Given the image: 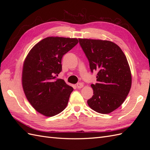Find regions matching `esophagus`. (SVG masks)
<instances>
[{"label": "esophagus", "instance_id": "34e87169", "mask_svg": "<svg viewBox=\"0 0 150 150\" xmlns=\"http://www.w3.org/2000/svg\"><path fill=\"white\" fill-rule=\"evenodd\" d=\"M83 86H84V84H83V83H79L77 84V85H76L77 88H78V89L82 88L83 87Z\"/></svg>", "mask_w": 150, "mask_h": 150}]
</instances>
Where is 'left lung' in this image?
Here are the masks:
<instances>
[{
	"instance_id": "left-lung-1",
	"label": "left lung",
	"mask_w": 150,
	"mask_h": 150,
	"mask_svg": "<svg viewBox=\"0 0 150 150\" xmlns=\"http://www.w3.org/2000/svg\"><path fill=\"white\" fill-rule=\"evenodd\" d=\"M89 62L96 71L97 83L91 85L93 96L89 106L101 114H109L123 103L131 87V73L126 56L115 43L99 39H79Z\"/></svg>"
}]
</instances>
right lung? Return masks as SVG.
Instances as JSON below:
<instances>
[{
    "mask_svg": "<svg viewBox=\"0 0 150 150\" xmlns=\"http://www.w3.org/2000/svg\"><path fill=\"white\" fill-rule=\"evenodd\" d=\"M78 43L76 38L48 37L36 44L25 59L24 92L32 106L45 116H55L67 105L73 88L56 76L62 70V56Z\"/></svg>",
    "mask_w": 150,
    "mask_h": 150,
    "instance_id": "add662e5",
    "label": "right lung"
}]
</instances>
